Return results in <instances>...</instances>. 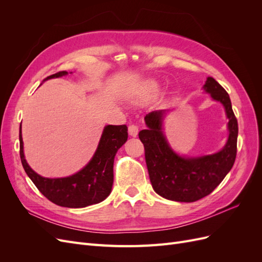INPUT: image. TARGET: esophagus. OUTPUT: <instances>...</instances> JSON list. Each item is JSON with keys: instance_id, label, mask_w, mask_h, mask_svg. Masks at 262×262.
<instances>
[{"instance_id": "obj_1", "label": "esophagus", "mask_w": 262, "mask_h": 262, "mask_svg": "<svg viewBox=\"0 0 262 262\" xmlns=\"http://www.w3.org/2000/svg\"><path fill=\"white\" fill-rule=\"evenodd\" d=\"M128 129H129V134H130L131 137H137V136H138V133H139V126H138L137 124H134V123L130 124Z\"/></svg>"}]
</instances>
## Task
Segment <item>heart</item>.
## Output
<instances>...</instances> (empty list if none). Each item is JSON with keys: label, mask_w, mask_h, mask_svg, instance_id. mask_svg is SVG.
Returning <instances> with one entry per match:
<instances>
[{"label": "heart", "mask_w": 262, "mask_h": 262, "mask_svg": "<svg viewBox=\"0 0 262 262\" xmlns=\"http://www.w3.org/2000/svg\"><path fill=\"white\" fill-rule=\"evenodd\" d=\"M148 86H149L150 90H153V91H156V90H157V84H156L155 82H150V83L148 84Z\"/></svg>", "instance_id": "1"}]
</instances>
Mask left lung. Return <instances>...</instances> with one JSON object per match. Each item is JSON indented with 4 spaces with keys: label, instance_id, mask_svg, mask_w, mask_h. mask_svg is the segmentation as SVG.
<instances>
[{
    "label": "left lung",
    "instance_id": "left-lung-1",
    "mask_svg": "<svg viewBox=\"0 0 262 262\" xmlns=\"http://www.w3.org/2000/svg\"><path fill=\"white\" fill-rule=\"evenodd\" d=\"M204 90L213 99L224 105L228 118L229 136L221 152L196 158H186L173 153L162 131L164 110L147 114L144 118L147 129L139 133L144 145L150 184L155 192L165 199L178 202L200 200L221 184L234 165L238 123L229 95L213 77H208Z\"/></svg>",
    "mask_w": 262,
    "mask_h": 262
}]
</instances>
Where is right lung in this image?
<instances>
[{
    "instance_id": "add662e5",
    "label": "right lung",
    "mask_w": 262,
    "mask_h": 262,
    "mask_svg": "<svg viewBox=\"0 0 262 262\" xmlns=\"http://www.w3.org/2000/svg\"><path fill=\"white\" fill-rule=\"evenodd\" d=\"M68 74L67 71L52 74L45 80ZM128 139V126L107 125L96 153L85 167L67 178H43L31 169L24 156L21 131L19 128V155L23 167L47 199L66 208H85L105 200L114 184V161L116 153Z\"/></svg>"
}]
</instances>
